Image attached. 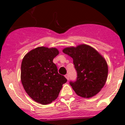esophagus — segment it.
<instances>
[{"label":"esophagus","instance_id":"obj_1","mask_svg":"<svg viewBox=\"0 0 125 125\" xmlns=\"http://www.w3.org/2000/svg\"><path fill=\"white\" fill-rule=\"evenodd\" d=\"M65 77L66 78V79H67V80H69V75H68V74H66V75H65Z\"/></svg>","mask_w":125,"mask_h":125}]
</instances>
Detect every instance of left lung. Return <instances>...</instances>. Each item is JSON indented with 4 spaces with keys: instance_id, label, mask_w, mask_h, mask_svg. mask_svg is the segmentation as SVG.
<instances>
[{
    "instance_id": "left-lung-1",
    "label": "left lung",
    "mask_w": 125,
    "mask_h": 125,
    "mask_svg": "<svg viewBox=\"0 0 125 125\" xmlns=\"http://www.w3.org/2000/svg\"><path fill=\"white\" fill-rule=\"evenodd\" d=\"M63 52L73 59L77 77L70 84L75 93L83 98L96 95L104 86L108 77L105 59L95 49L85 44L66 48Z\"/></svg>"
}]
</instances>
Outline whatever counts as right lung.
Here are the masks:
<instances>
[{
    "instance_id": "1",
    "label": "right lung",
    "mask_w": 125,
    "mask_h": 125,
    "mask_svg": "<svg viewBox=\"0 0 125 125\" xmlns=\"http://www.w3.org/2000/svg\"><path fill=\"white\" fill-rule=\"evenodd\" d=\"M59 52L55 48L41 46L28 52L21 65V82L29 96L47 104L57 98L67 79L58 73L53 59Z\"/></svg>"
}]
</instances>
